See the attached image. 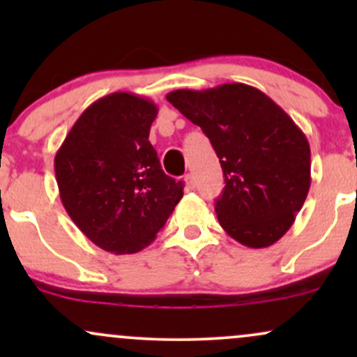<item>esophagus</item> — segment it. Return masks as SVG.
<instances>
[{"label": "esophagus", "mask_w": 357, "mask_h": 357, "mask_svg": "<svg viewBox=\"0 0 357 357\" xmlns=\"http://www.w3.org/2000/svg\"><path fill=\"white\" fill-rule=\"evenodd\" d=\"M184 183H186L188 190H195V186H196L195 176H192V174H186V176H184Z\"/></svg>", "instance_id": "esophagus-1"}]
</instances>
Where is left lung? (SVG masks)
Masks as SVG:
<instances>
[{
	"label": "left lung",
	"instance_id": "left-lung-1",
	"mask_svg": "<svg viewBox=\"0 0 357 357\" xmlns=\"http://www.w3.org/2000/svg\"><path fill=\"white\" fill-rule=\"evenodd\" d=\"M166 99L202 127L220 158L225 188L215 211L221 228L250 248L280 240L310 188L305 134L268 96L245 84L179 89Z\"/></svg>",
	"mask_w": 357,
	"mask_h": 357
}]
</instances>
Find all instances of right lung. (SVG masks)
I'll use <instances>...</instances> for the list:
<instances>
[{
	"label": "right lung",
	"instance_id": "obj_1",
	"mask_svg": "<svg viewBox=\"0 0 357 357\" xmlns=\"http://www.w3.org/2000/svg\"><path fill=\"white\" fill-rule=\"evenodd\" d=\"M154 102L114 92L89 105L55 155L60 199L97 247L136 253L166 225L183 198V181L161 169L149 142Z\"/></svg>",
	"mask_w": 357,
	"mask_h": 357
}]
</instances>
